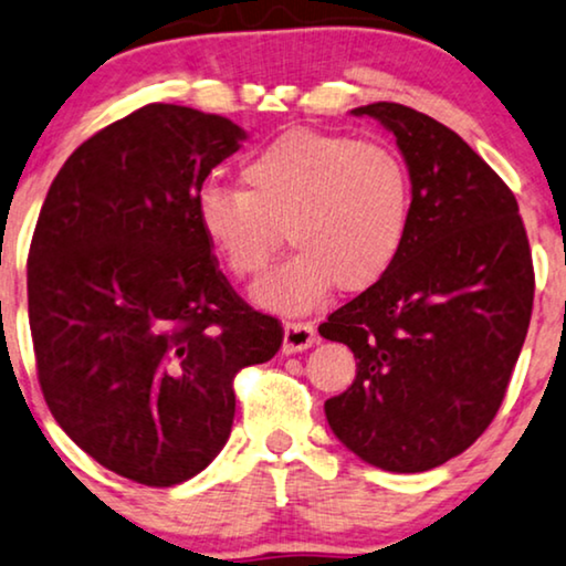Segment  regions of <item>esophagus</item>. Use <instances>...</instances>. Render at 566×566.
<instances>
[{
	"mask_svg": "<svg viewBox=\"0 0 566 566\" xmlns=\"http://www.w3.org/2000/svg\"><path fill=\"white\" fill-rule=\"evenodd\" d=\"M315 344V328L313 323L307 321H287L284 323V346L282 349L287 354L305 352Z\"/></svg>",
	"mask_w": 566,
	"mask_h": 566,
	"instance_id": "esophagus-1",
	"label": "esophagus"
}]
</instances>
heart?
Here are the masks:
<instances>
[{"label": "heart", "mask_w": 566, "mask_h": 566, "mask_svg": "<svg viewBox=\"0 0 566 566\" xmlns=\"http://www.w3.org/2000/svg\"><path fill=\"white\" fill-rule=\"evenodd\" d=\"M240 184L201 188L196 222L235 279L259 276L284 230L295 251L253 290L269 311H311L334 284L373 287L409 238L411 170L386 142L287 132L240 165Z\"/></svg>", "instance_id": "b5f03b06"}]
</instances>
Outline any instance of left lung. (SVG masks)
Listing matches in <instances>:
<instances>
[{
    "instance_id": "left-lung-1",
    "label": "left lung",
    "mask_w": 566,
    "mask_h": 566,
    "mask_svg": "<svg viewBox=\"0 0 566 566\" xmlns=\"http://www.w3.org/2000/svg\"><path fill=\"white\" fill-rule=\"evenodd\" d=\"M352 113L394 132L413 212L386 276L318 326L357 359L326 419L365 463L419 473L492 424L528 334L536 274L515 193L453 129L398 103Z\"/></svg>"
}]
</instances>
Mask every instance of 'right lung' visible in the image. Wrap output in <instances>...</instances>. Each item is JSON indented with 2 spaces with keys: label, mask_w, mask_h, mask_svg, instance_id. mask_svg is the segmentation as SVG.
I'll list each match as a JSON object with an SVG mask.
<instances>
[{
  "label": "right lung",
  "mask_w": 566,
  "mask_h": 566,
  "mask_svg": "<svg viewBox=\"0 0 566 566\" xmlns=\"http://www.w3.org/2000/svg\"><path fill=\"white\" fill-rule=\"evenodd\" d=\"M245 132L149 103L74 149L28 255L38 382L59 427L118 476L172 486L230 437L232 380L269 361L282 323L238 297L196 196Z\"/></svg>",
  "instance_id": "add662e5"
}]
</instances>
